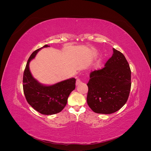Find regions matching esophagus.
Returning a JSON list of instances; mask_svg holds the SVG:
<instances>
[{"label": "esophagus", "mask_w": 151, "mask_h": 151, "mask_svg": "<svg viewBox=\"0 0 151 151\" xmlns=\"http://www.w3.org/2000/svg\"><path fill=\"white\" fill-rule=\"evenodd\" d=\"M81 83V79H80L79 78H77V80H76V85H77H77H79Z\"/></svg>", "instance_id": "34e87169"}]
</instances>
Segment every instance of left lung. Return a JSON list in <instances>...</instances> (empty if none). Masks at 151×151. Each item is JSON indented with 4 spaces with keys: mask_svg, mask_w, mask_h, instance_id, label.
<instances>
[{
    "mask_svg": "<svg viewBox=\"0 0 151 151\" xmlns=\"http://www.w3.org/2000/svg\"><path fill=\"white\" fill-rule=\"evenodd\" d=\"M112 57L102 69L90 74L87 103L100 114L115 113L124 106L131 88V70L123 54L113 48Z\"/></svg>",
    "mask_w": 151,
    "mask_h": 151,
    "instance_id": "1",
    "label": "left lung"
}]
</instances>
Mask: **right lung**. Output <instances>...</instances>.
Masks as SVG:
<instances>
[{"label": "right lung", "instance_id": "right-lung-1", "mask_svg": "<svg viewBox=\"0 0 151 151\" xmlns=\"http://www.w3.org/2000/svg\"><path fill=\"white\" fill-rule=\"evenodd\" d=\"M49 47L45 45L31 55L26 63L22 80L23 91L27 101L35 110L46 115L60 112L66 106L68 96L76 88L75 78L46 86L40 83L32 76L29 67V62L41 49Z\"/></svg>", "mask_w": 151, "mask_h": 151}]
</instances>
